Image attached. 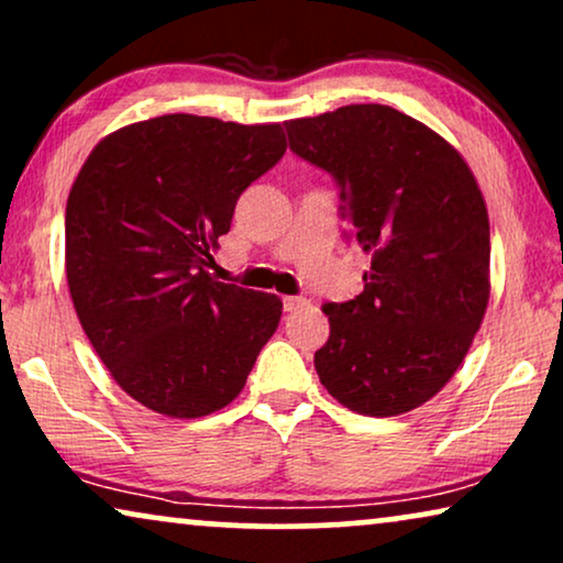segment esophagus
Listing matches in <instances>:
<instances>
[{
	"mask_svg": "<svg viewBox=\"0 0 563 563\" xmlns=\"http://www.w3.org/2000/svg\"><path fill=\"white\" fill-rule=\"evenodd\" d=\"M307 305H310V302H307L305 297H284V310H287V312H297Z\"/></svg>",
	"mask_w": 563,
	"mask_h": 563,
	"instance_id": "esophagus-1",
	"label": "esophagus"
}]
</instances>
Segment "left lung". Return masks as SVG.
<instances>
[{"mask_svg":"<svg viewBox=\"0 0 563 563\" xmlns=\"http://www.w3.org/2000/svg\"><path fill=\"white\" fill-rule=\"evenodd\" d=\"M289 148L341 187V214L372 258L356 299L322 307L314 368L330 395L395 418L441 391L489 302V218L453 145L387 104H349L284 122Z\"/></svg>","mask_w":563,"mask_h":563,"instance_id":"obj_1","label":"left lung"}]
</instances>
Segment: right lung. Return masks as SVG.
Wrapping results in <instances>:
<instances>
[{"label":"right lung","instance_id":"add662e5","mask_svg":"<svg viewBox=\"0 0 563 563\" xmlns=\"http://www.w3.org/2000/svg\"><path fill=\"white\" fill-rule=\"evenodd\" d=\"M284 151L279 122L179 112L114 130L84 161L66 202L68 291L112 379L148 410H222L279 328V297L207 266L238 197Z\"/></svg>","mask_w":563,"mask_h":563}]
</instances>
